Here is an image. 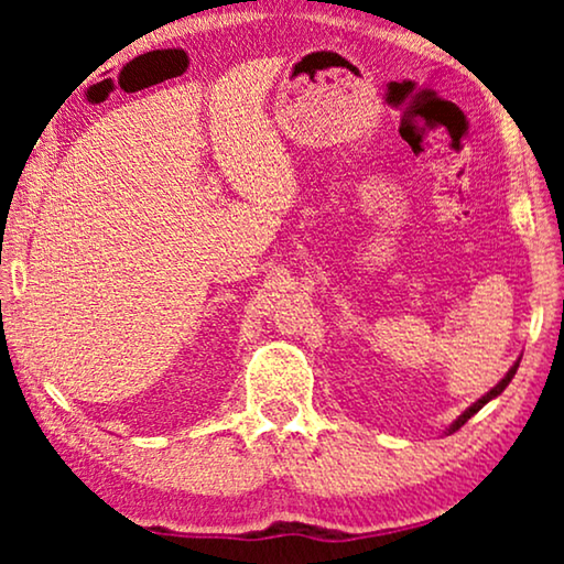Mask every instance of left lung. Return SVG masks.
Here are the masks:
<instances>
[{
    "label": "left lung",
    "instance_id": "obj_1",
    "mask_svg": "<svg viewBox=\"0 0 564 564\" xmlns=\"http://www.w3.org/2000/svg\"><path fill=\"white\" fill-rule=\"evenodd\" d=\"M519 361H521V359H519ZM519 361H516V365H513L511 369H508V372H506V377H503V380H500V382L496 384V388H492L490 392H485V395H482L480 400H477V403H473V405H469V408H467V411H465V413H462V415H459V419L452 423V426H449V434H454V431H457V429H462V426H465V423H467L469 419H473V415H475L477 411H480V408H482V405H488L492 398H498V395H500V392H503V390L508 388V382H511V380H513L516 369H519Z\"/></svg>",
    "mask_w": 564,
    "mask_h": 564
}]
</instances>
